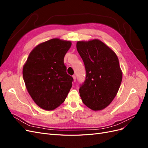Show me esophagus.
Listing matches in <instances>:
<instances>
[{"label":"esophagus","instance_id":"esophagus-1","mask_svg":"<svg viewBox=\"0 0 148 148\" xmlns=\"http://www.w3.org/2000/svg\"><path fill=\"white\" fill-rule=\"evenodd\" d=\"M73 81H74V82H75V81H76V77H75V75H73Z\"/></svg>","mask_w":148,"mask_h":148}]
</instances>
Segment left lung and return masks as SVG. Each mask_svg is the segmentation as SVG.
Listing matches in <instances>:
<instances>
[{
    "label": "left lung",
    "mask_w": 148,
    "mask_h": 148,
    "mask_svg": "<svg viewBox=\"0 0 148 148\" xmlns=\"http://www.w3.org/2000/svg\"><path fill=\"white\" fill-rule=\"evenodd\" d=\"M77 49L86 74L79 89L80 97L91 109H104L117 95L122 80L118 57L99 39L78 41Z\"/></svg>",
    "instance_id": "8db88e82"
}]
</instances>
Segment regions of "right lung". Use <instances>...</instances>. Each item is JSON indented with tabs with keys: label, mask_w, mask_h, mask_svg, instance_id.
<instances>
[{
	"label": "right lung",
	"mask_w": 148,
	"mask_h": 148,
	"mask_svg": "<svg viewBox=\"0 0 148 148\" xmlns=\"http://www.w3.org/2000/svg\"><path fill=\"white\" fill-rule=\"evenodd\" d=\"M71 46L58 38L39 44L31 51L23 68L28 92L41 108L52 110L63 103L72 86L64 59Z\"/></svg>",
	"instance_id": "1"
}]
</instances>
